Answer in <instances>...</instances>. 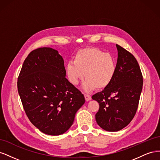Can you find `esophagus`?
I'll return each instance as SVG.
<instances>
[{"label":"esophagus","mask_w":160,"mask_h":160,"mask_svg":"<svg viewBox=\"0 0 160 160\" xmlns=\"http://www.w3.org/2000/svg\"><path fill=\"white\" fill-rule=\"evenodd\" d=\"M84 95H85V100L87 101H90L91 99V97L89 95H88V94H84Z\"/></svg>","instance_id":"34e87169"}]
</instances>
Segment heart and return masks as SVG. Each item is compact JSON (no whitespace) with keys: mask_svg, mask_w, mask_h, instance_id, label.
<instances>
[{"mask_svg":"<svg viewBox=\"0 0 160 160\" xmlns=\"http://www.w3.org/2000/svg\"><path fill=\"white\" fill-rule=\"evenodd\" d=\"M116 71V62L109 52L94 47L85 48L77 53L74 62H69L66 67V73L70 83L77 85L86 77L83 85L85 91L95 88L104 89L113 80Z\"/></svg>","mask_w":160,"mask_h":160,"instance_id":"obj_1","label":"heart"}]
</instances>
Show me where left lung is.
Here are the masks:
<instances>
[{
	"mask_svg": "<svg viewBox=\"0 0 160 160\" xmlns=\"http://www.w3.org/2000/svg\"><path fill=\"white\" fill-rule=\"evenodd\" d=\"M118 57L113 80L102 91L92 96L99 109L96 122L108 132H118L132 122L136 113L143 87V77L134 56L116 45Z\"/></svg>",
	"mask_w": 160,
	"mask_h": 160,
	"instance_id": "left-lung-1",
	"label": "left lung"
}]
</instances>
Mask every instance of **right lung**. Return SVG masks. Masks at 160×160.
<instances>
[{
	"mask_svg": "<svg viewBox=\"0 0 160 160\" xmlns=\"http://www.w3.org/2000/svg\"><path fill=\"white\" fill-rule=\"evenodd\" d=\"M65 76L62 56L52 48L42 47L29 53L18 77V92L28 118L47 135L66 132L85 102Z\"/></svg>",
	"mask_w": 160,
	"mask_h": 160,
	"instance_id": "add662e5",
	"label": "right lung"
}]
</instances>
